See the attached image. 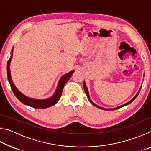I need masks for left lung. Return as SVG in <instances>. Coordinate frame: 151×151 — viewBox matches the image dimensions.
Segmentation results:
<instances>
[{
  "label": "left lung",
  "instance_id": "obj_1",
  "mask_svg": "<svg viewBox=\"0 0 151 151\" xmlns=\"http://www.w3.org/2000/svg\"><path fill=\"white\" fill-rule=\"evenodd\" d=\"M83 86H84V89H85V93H86V96H87V97H88V101L91 102V104H93V105H94V106H95L96 107H97V108H99V109H103V110H105V111H113V110H116V109H120V108H121V107H122V106H126V105H128V104H130V103H132V102L134 100V99L137 98V96L139 95V93H140V89H141V87H140V88L139 89V91H138V93H137V94H136V95H135V96L133 97V98H132V99H131V101L128 102V103H125V104H122V105L120 106L116 107V108H114V109H105V108H103V107H101V106H98V105H96V104H94V103H93V102L91 100L90 96H89V94H88V89H87V87H86V84H85V81H84V83H83Z\"/></svg>",
  "mask_w": 151,
  "mask_h": 151
}]
</instances>
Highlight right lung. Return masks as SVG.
I'll list each match as a JSON object with an SVG mask.
<instances>
[{
    "instance_id": "add662e5",
    "label": "right lung",
    "mask_w": 151,
    "mask_h": 151,
    "mask_svg": "<svg viewBox=\"0 0 151 151\" xmlns=\"http://www.w3.org/2000/svg\"><path fill=\"white\" fill-rule=\"evenodd\" d=\"M12 51H13V48L12 49V54L11 56V58H9L8 62H7V78H8V81L9 82L10 85H11L12 90L13 91L14 95L16 96L17 98L19 99L21 103L26 104V105L36 109H46L48 108V107L54 105V104L57 103L58 100L60 99L61 95H62V92L64 86H65V84L67 83V81L69 80V78H70V76H72L73 73L75 72V70H71L70 72L66 74L65 75H63L62 77L60 78L59 82H58L57 90H56L55 93L52 96H51L50 98L47 99H43V100H39V99L29 98V97L25 96L23 94L20 93V92L18 90L16 86H15L14 84L12 81L11 70H10V65H11V61L12 57Z\"/></svg>"
}]
</instances>
